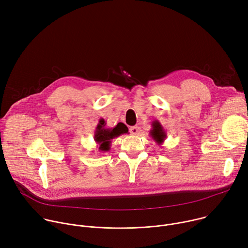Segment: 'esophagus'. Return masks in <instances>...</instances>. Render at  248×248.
Instances as JSON below:
<instances>
[{"instance_id": "obj_1", "label": "esophagus", "mask_w": 248, "mask_h": 248, "mask_svg": "<svg viewBox=\"0 0 248 248\" xmlns=\"http://www.w3.org/2000/svg\"><path fill=\"white\" fill-rule=\"evenodd\" d=\"M129 132L132 135H137L139 133V127L138 126H131L129 128Z\"/></svg>"}]
</instances>
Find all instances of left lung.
Listing matches in <instances>:
<instances>
[{
	"mask_svg": "<svg viewBox=\"0 0 248 248\" xmlns=\"http://www.w3.org/2000/svg\"><path fill=\"white\" fill-rule=\"evenodd\" d=\"M150 136L153 138V140L156 143H158V145L163 144V142L167 137V133L159 121H154L152 123V129L150 130Z\"/></svg>",
	"mask_w": 248,
	"mask_h": 248,
	"instance_id": "obj_1",
	"label": "left lung"
}]
</instances>
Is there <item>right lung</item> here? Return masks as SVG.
Returning a JSON list of instances; mask_svg holds the SVG:
<instances>
[{"label":"right lung","mask_w":248,"mask_h":248,"mask_svg":"<svg viewBox=\"0 0 248 248\" xmlns=\"http://www.w3.org/2000/svg\"><path fill=\"white\" fill-rule=\"evenodd\" d=\"M127 132L128 128L124 124L119 123L116 126L108 128L106 127L104 119H101L94 131V140L100 152H108L111 149L112 139Z\"/></svg>","instance_id":"add662e5"}]
</instances>
